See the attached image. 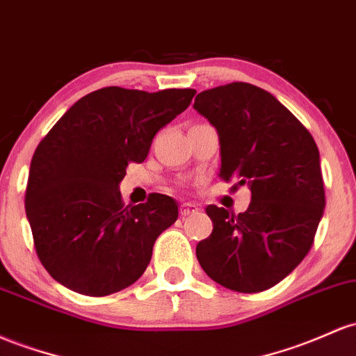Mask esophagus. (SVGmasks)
<instances>
[{
    "label": "esophagus",
    "instance_id": "esophagus-1",
    "mask_svg": "<svg viewBox=\"0 0 356 356\" xmlns=\"http://www.w3.org/2000/svg\"><path fill=\"white\" fill-rule=\"evenodd\" d=\"M197 213V208L194 204H191V202H184V204L181 206V216L186 218L189 216V214H194Z\"/></svg>",
    "mask_w": 356,
    "mask_h": 356
}]
</instances>
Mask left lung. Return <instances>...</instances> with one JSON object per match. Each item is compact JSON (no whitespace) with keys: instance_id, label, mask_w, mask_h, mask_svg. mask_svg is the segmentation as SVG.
I'll list each match as a JSON object with an SVG mask.
<instances>
[{"instance_id":"left-lung-1","label":"left lung","mask_w":356,"mask_h":356,"mask_svg":"<svg viewBox=\"0 0 356 356\" xmlns=\"http://www.w3.org/2000/svg\"><path fill=\"white\" fill-rule=\"evenodd\" d=\"M194 109L220 136V177L252 191L245 213L206 208L213 232L197 243L199 264L226 289L267 291L304 260L323 218L318 147L277 97L253 84L199 92Z\"/></svg>"}]
</instances>
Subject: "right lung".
I'll list each match as a JSON object with an SVG mask.
<instances>
[{
	"label": "right lung",
	"instance_id": "obj_1",
	"mask_svg": "<svg viewBox=\"0 0 356 356\" xmlns=\"http://www.w3.org/2000/svg\"><path fill=\"white\" fill-rule=\"evenodd\" d=\"M194 95L103 88L74 103L42 140L30 163L25 211L38 259L58 284L99 298L142 277L179 208L163 194L124 208L120 184L128 162L147 159L155 134Z\"/></svg>",
	"mask_w": 356,
	"mask_h": 356
}]
</instances>
